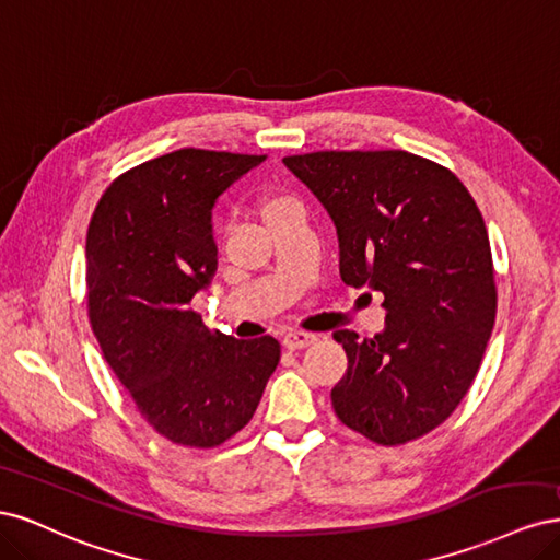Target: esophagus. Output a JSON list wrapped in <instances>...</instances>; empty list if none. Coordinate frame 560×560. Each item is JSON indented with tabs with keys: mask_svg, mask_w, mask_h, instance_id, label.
Returning <instances> with one entry per match:
<instances>
[{
	"mask_svg": "<svg viewBox=\"0 0 560 560\" xmlns=\"http://www.w3.org/2000/svg\"><path fill=\"white\" fill-rule=\"evenodd\" d=\"M317 341L315 334H308V331H290L284 338L282 343L287 350H301V348H308L311 343Z\"/></svg>",
	"mask_w": 560,
	"mask_h": 560,
	"instance_id": "34e87169",
	"label": "esophagus"
}]
</instances>
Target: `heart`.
<instances>
[{
	"label": "heart",
	"mask_w": 560,
	"mask_h": 560,
	"mask_svg": "<svg viewBox=\"0 0 560 560\" xmlns=\"http://www.w3.org/2000/svg\"><path fill=\"white\" fill-rule=\"evenodd\" d=\"M280 200H284V198H270V200L266 202V208H270V206H276V202H280Z\"/></svg>",
	"instance_id": "1"
}]
</instances>
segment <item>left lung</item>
Here are the masks:
<instances>
[{"label":"left lung","mask_w":560,"mask_h":560,"mask_svg":"<svg viewBox=\"0 0 560 560\" xmlns=\"http://www.w3.org/2000/svg\"><path fill=\"white\" fill-rule=\"evenodd\" d=\"M282 163L325 206L350 287L385 296V329L334 331L348 371L331 406L383 446L432 432L463 401L495 325L498 292L477 202L448 167L387 151H315Z\"/></svg>","instance_id":"obj_1"}]
</instances>
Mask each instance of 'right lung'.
I'll return each mask as SVG.
<instances>
[{
  "mask_svg": "<svg viewBox=\"0 0 560 560\" xmlns=\"http://www.w3.org/2000/svg\"><path fill=\"white\" fill-rule=\"evenodd\" d=\"M264 159L177 149L116 177L91 217L93 334L140 416L179 446L241 432L280 362L273 336L238 341L191 308L217 270L214 202Z\"/></svg>",
  "mask_w": 560,
  "mask_h": 560,
  "instance_id": "add662e5",
  "label": "right lung"
}]
</instances>
